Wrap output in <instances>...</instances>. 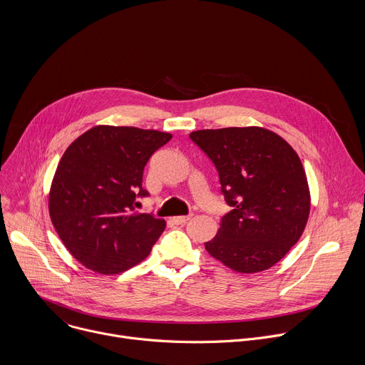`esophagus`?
Instances as JSON below:
<instances>
[{
  "label": "esophagus",
  "instance_id": "obj_1",
  "mask_svg": "<svg viewBox=\"0 0 365 365\" xmlns=\"http://www.w3.org/2000/svg\"><path fill=\"white\" fill-rule=\"evenodd\" d=\"M190 217H192V215H185V217H183V215H182V217H173V218H172V222H173V224H176V225H180V224H185L186 221H189V220H190Z\"/></svg>",
  "mask_w": 365,
  "mask_h": 365
}]
</instances>
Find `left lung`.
Instances as JSON below:
<instances>
[{"instance_id": "left-lung-1", "label": "left lung", "mask_w": 365, "mask_h": 365, "mask_svg": "<svg viewBox=\"0 0 365 365\" xmlns=\"http://www.w3.org/2000/svg\"><path fill=\"white\" fill-rule=\"evenodd\" d=\"M190 138L207 154L232 211L206 251L237 273L273 267L302 237L310 190L293 147L263 127L197 130Z\"/></svg>"}]
</instances>
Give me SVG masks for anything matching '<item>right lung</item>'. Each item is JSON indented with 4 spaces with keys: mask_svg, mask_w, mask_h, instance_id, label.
I'll return each mask as SVG.
<instances>
[{
    "mask_svg": "<svg viewBox=\"0 0 365 365\" xmlns=\"http://www.w3.org/2000/svg\"><path fill=\"white\" fill-rule=\"evenodd\" d=\"M172 134L96 125L63 153L48 192V214L68 251L86 269L118 274L141 263L166 221L134 211L151 154Z\"/></svg>",
    "mask_w": 365,
    "mask_h": 365,
    "instance_id": "1",
    "label": "right lung"
}]
</instances>
